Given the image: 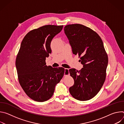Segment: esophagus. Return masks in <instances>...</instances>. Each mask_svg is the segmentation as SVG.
Wrapping results in <instances>:
<instances>
[{
  "label": "esophagus",
  "mask_w": 124,
  "mask_h": 124,
  "mask_svg": "<svg viewBox=\"0 0 124 124\" xmlns=\"http://www.w3.org/2000/svg\"><path fill=\"white\" fill-rule=\"evenodd\" d=\"M69 69L67 68L65 69V73H64V76H67L68 75H69Z\"/></svg>",
  "instance_id": "esophagus-1"
}]
</instances>
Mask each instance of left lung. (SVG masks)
<instances>
[{
	"label": "left lung",
	"instance_id": "obj_1",
	"mask_svg": "<svg viewBox=\"0 0 124 124\" xmlns=\"http://www.w3.org/2000/svg\"><path fill=\"white\" fill-rule=\"evenodd\" d=\"M64 32L73 54L78 55L83 65L79 71L69 70L74 79L69 92L78 100H90L98 94L105 80L108 56L102 41L96 32L80 24L65 26Z\"/></svg>",
	"mask_w": 124,
	"mask_h": 124
}]
</instances>
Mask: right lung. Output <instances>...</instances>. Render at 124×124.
Listing matches in <instances>:
<instances>
[{
	"label": "right lung",
	"mask_w": 124,
	"mask_h": 124,
	"mask_svg": "<svg viewBox=\"0 0 124 124\" xmlns=\"http://www.w3.org/2000/svg\"><path fill=\"white\" fill-rule=\"evenodd\" d=\"M63 25H46L29 32L23 39L16 60L19 81L26 94L36 101L49 99L63 78L65 69L46 65L50 43Z\"/></svg>",
	"instance_id": "right-lung-1"
}]
</instances>
